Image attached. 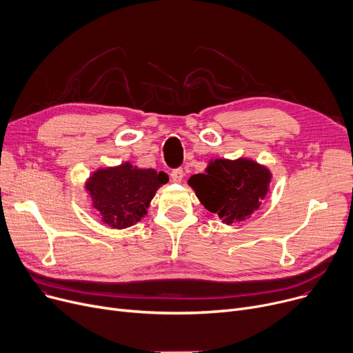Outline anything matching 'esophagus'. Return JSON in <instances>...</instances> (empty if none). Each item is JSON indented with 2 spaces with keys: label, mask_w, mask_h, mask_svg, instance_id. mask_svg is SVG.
<instances>
[{
  "label": "esophagus",
  "mask_w": 353,
  "mask_h": 353,
  "mask_svg": "<svg viewBox=\"0 0 353 353\" xmlns=\"http://www.w3.org/2000/svg\"><path fill=\"white\" fill-rule=\"evenodd\" d=\"M182 178H183V170L182 168H176V170H172L171 171V179L174 181V182H181L182 181Z\"/></svg>",
  "instance_id": "obj_1"
}]
</instances>
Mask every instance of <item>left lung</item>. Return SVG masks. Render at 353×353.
Segmentation results:
<instances>
[{
  "instance_id": "left-lung-1",
  "label": "left lung",
  "mask_w": 353,
  "mask_h": 353,
  "mask_svg": "<svg viewBox=\"0 0 353 353\" xmlns=\"http://www.w3.org/2000/svg\"><path fill=\"white\" fill-rule=\"evenodd\" d=\"M272 174L263 165L248 159L210 161L205 174L188 181L206 210L223 223H238L250 218L266 196Z\"/></svg>"
}]
</instances>
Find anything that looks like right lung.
<instances>
[{
  "instance_id": "right-lung-1",
  "label": "right lung",
  "mask_w": 353,
  "mask_h": 353,
  "mask_svg": "<svg viewBox=\"0 0 353 353\" xmlns=\"http://www.w3.org/2000/svg\"><path fill=\"white\" fill-rule=\"evenodd\" d=\"M168 175L155 170H139L130 162L118 167L99 168L87 181L92 206L103 223L123 230L147 215L150 203Z\"/></svg>"
}]
</instances>
